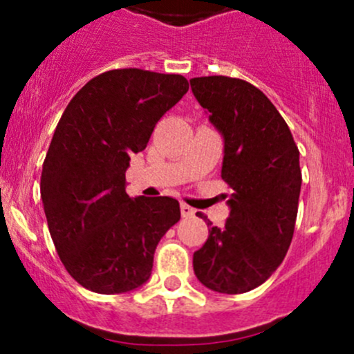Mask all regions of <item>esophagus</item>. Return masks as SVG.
Segmentation results:
<instances>
[{"instance_id":"34e87169","label":"esophagus","mask_w":354,"mask_h":354,"mask_svg":"<svg viewBox=\"0 0 354 354\" xmlns=\"http://www.w3.org/2000/svg\"><path fill=\"white\" fill-rule=\"evenodd\" d=\"M180 209H181V216L183 217H194L195 216V209H192V207L187 205V203H181Z\"/></svg>"}]
</instances>
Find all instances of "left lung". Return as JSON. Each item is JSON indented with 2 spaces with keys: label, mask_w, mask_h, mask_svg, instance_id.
I'll return each instance as SVG.
<instances>
[{
  "label": "left lung",
  "mask_w": 354,
  "mask_h": 354,
  "mask_svg": "<svg viewBox=\"0 0 354 354\" xmlns=\"http://www.w3.org/2000/svg\"><path fill=\"white\" fill-rule=\"evenodd\" d=\"M190 85L223 135L221 176L233 188L230 217L224 227L209 221L194 270L205 288L240 295L266 283L286 257L301 190L299 151L279 111L255 85L223 75L192 78Z\"/></svg>",
  "instance_id": "obj_1"
}]
</instances>
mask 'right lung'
Returning a JSON list of instances; mask_svg holds the SVG:
<instances>
[{"mask_svg": "<svg viewBox=\"0 0 354 354\" xmlns=\"http://www.w3.org/2000/svg\"><path fill=\"white\" fill-rule=\"evenodd\" d=\"M188 92L181 75L123 68L88 80L66 106L42 164L49 233L71 277L101 295L140 288L156 246L180 221L171 197L127 194L130 156Z\"/></svg>", "mask_w": 354, "mask_h": 354, "instance_id": "obj_1", "label": "right lung"}]
</instances>
